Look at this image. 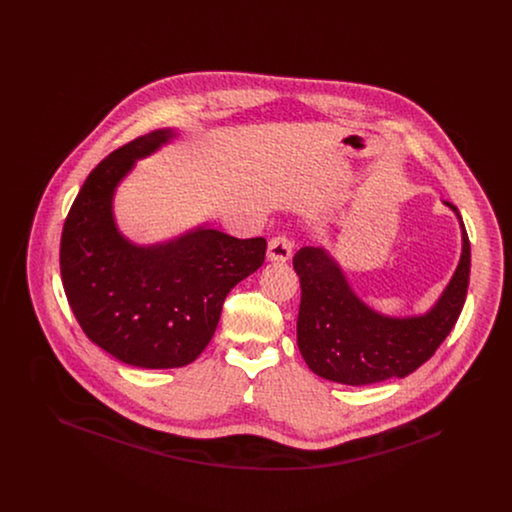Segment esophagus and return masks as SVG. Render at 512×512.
I'll return each instance as SVG.
<instances>
[{
    "label": "esophagus",
    "instance_id": "34e87169",
    "mask_svg": "<svg viewBox=\"0 0 512 512\" xmlns=\"http://www.w3.org/2000/svg\"><path fill=\"white\" fill-rule=\"evenodd\" d=\"M293 244L288 236H276L268 242V261H280L286 263L292 259Z\"/></svg>",
    "mask_w": 512,
    "mask_h": 512
}]
</instances>
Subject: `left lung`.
Listing matches in <instances>:
<instances>
[{
	"label": "left lung",
	"mask_w": 512,
	"mask_h": 512,
	"mask_svg": "<svg viewBox=\"0 0 512 512\" xmlns=\"http://www.w3.org/2000/svg\"><path fill=\"white\" fill-rule=\"evenodd\" d=\"M445 205L457 213L455 205ZM461 230L459 267L438 303L420 317L378 315L349 288L338 263L322 247H301L293 255L301 284L297 347L309 368L332 382L366 386L405 378L424 365L463 311L470 278V242L463 220Z\"/></svg>",
	"instance_id": "1"
}]
</instances>
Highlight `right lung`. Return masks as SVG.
<instances>
[{"instance_id":"right-lung-1","label":"right lung","mask_w":512,"mask_h":512,"mask_svg":"<svg viewBox=\"0 0 512 512\" xmlns=\"http://www.w3.org/2000/svg\"><path fill=\"white\" fill-rule=\"evenodd\" d=\"M174 136H140L88 174L61 234V280L80 328L103 351L140 368L195 361L213 338L228 292L265 261L267 240L195 228L167 244L128 242L113 219L117 184Z\"/></svg>"}]
</instances>
